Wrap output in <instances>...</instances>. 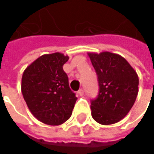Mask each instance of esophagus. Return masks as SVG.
Returning a JSON list of instances; mask_svg holds the SVG:
<instances>
[{
	"instance_id": "1",
	"label": "esophagus",
	"mask_w": 154,
	"mask_h": 154,
	"mask_svg": "<svg viewBox=\"0 0 154 154\" xmlns=\"http://www.w3.org/2000/svg\"><path fill=\"white\" fill-rule=\"evenodd\" d=\"M77 94H78L80 96H82V95H83V94H84V91H83L82 89H79V90H78V92H77Z\"/></svg>"
}]
</instances>
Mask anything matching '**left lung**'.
I'll return each instance as SVG.
<instances>
[{
  "label": "left lung",
  "mask_w": 154,
  "mask_h": 154,
  "mask_svg": "<svg viewBox=\"0 0 154 154\" xmlns=\"http://www.w3.org/2000/svg\"><path fill=\"white\" fill-rule=\"evenodd\" d=\"M99 82L97 98L91 100V114L103 125L116 124L132 108L138 94V75L124 57L101 52L88 53Z\"/></svg>",
  "instance_id": "1"
}]
</instances>
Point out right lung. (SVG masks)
<instances>
[{"label": "right lung", "mask_w": 154, "mask_h": 154, "mask_svg": "<svg viewBox=\"0 0 154 154\" xmlns=\"http://www.w3.org/2000/svg\"><path fill=\"white\" fill-rule=\"evenodd\" d=\"M61 53L43 54L24 70L21 91L30 112L48 125H60L72 116L77 98L69 87Z\"/></svg>", "instance_id": "1"}]
</instances>
